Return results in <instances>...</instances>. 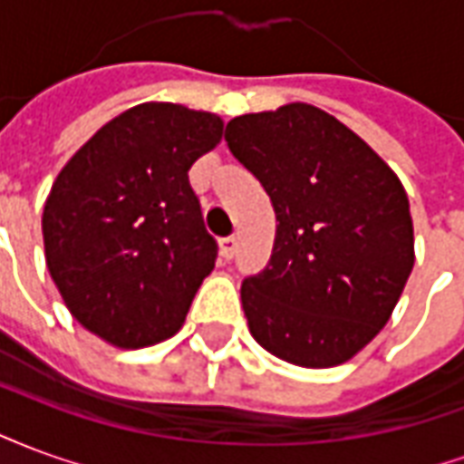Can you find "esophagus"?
Listing matches in <instances>:
<instances>
[{"label":"esophagus","instance_id":"esophagus-1","mask_svg":"<svg viewBox=\"0 0 464 464\" xmlns=\"http://www.w3.org/2000/svg\"><path fill=\"white\" fill-rule=\"evenodd\" d=\"M233 253H236V238H223L221 241V256L228 261L233 258Z\"/></svg>","mask_w":464,"mask_h":464}]
</instances>
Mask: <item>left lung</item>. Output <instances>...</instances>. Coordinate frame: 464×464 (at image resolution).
I'll use <instances>...</instances> for the list:
<instances>
[{"label": "left lung", "instance_id": "left-lung-1", "mask_svg": "<svg viewBox=\"0 0 464 464\" xmlns=\"http://www.w3.org/2000/svg\"><path fill=\"white\" fill-rule=\"evenodd\" d=\"M231 153L276 213L266 271L241 285L256 343L301 368H335L378 335L415 266L408 193L358 133L293 102L236 116Z\"/></svg>", "mask_w": 464, "mask_h": 464}]
</instances>
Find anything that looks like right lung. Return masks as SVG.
<instances>
[{
  "instance_id": "right-lung-1",
  "label": "right lung",
  "mask_w": 464,
  "mask_h": 464,
  "mask_svg": "<svg viewBox=\"0 0 464 464\" xmlns=\"http://www.w3.org/2000/svg\"><path fill=\"white\" fill-rule=\"evenodd\" d=\"M221 139L218 114L146 102L59 171L42 216L46 268L96 338L136 350L179 333L216 261L188 169Z\"/></svg>"
}]
</instances>
